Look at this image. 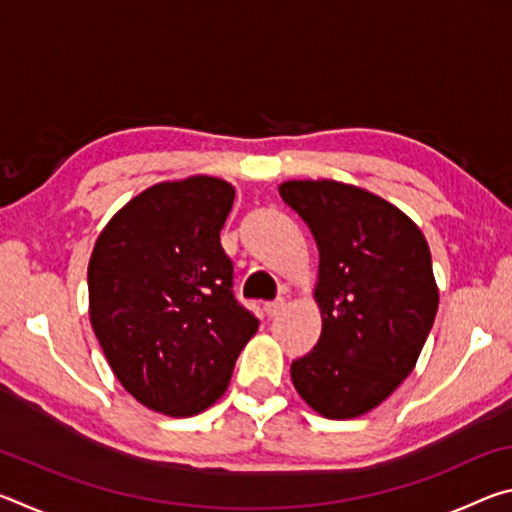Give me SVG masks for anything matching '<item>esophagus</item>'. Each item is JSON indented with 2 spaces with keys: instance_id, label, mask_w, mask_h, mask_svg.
Masks as SVG:
<instances>
[{
  "instance_id": "obj_1",
  "label": "esophagus",
  "mask_w": 512,
  "mask_h": 512,
  "mask_svg": "<svg viewBox=\"0 0 512 512\" xmlns=\"http://www.w3.org/2000/svg\"><path fill=\"white\" fill-rule=\"evenodd\" d=\"M284 307H287V302H284V300L280 298V300L266 302V305H264V311H266V316H268V318H273V316L280 314V311H284Z\"/></svg>"
}]
</instances>
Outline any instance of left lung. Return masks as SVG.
Returning <instances> with one entry per match:
<instances>
[{
  "instance_id": "1",
  "label": "left lung",
  "mask_w": 512,
  "mask_h": 512,
  "mask_svg": "<svg viewBox=\"0 0 512 512\" xmlns=\"http://www.w3.org/2000/svg\"><path fill=\"white\" fill-rule=\"evenodd\" d=\"M280 196L316 239L323 332L291 379L325 418H359L411 375L438 311L427 239L384 198L336 180H289Z\"/></svg>"
}]
</instances>
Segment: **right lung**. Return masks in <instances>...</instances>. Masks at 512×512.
I'll use <instances>...</instances> for the list:
<instances>
[{
	"label": "right lung",
	"instance_id": "1",
	"mask_svg": "<svg viewBox=\"0 0 512 512\" xmlns=\"http://www.w3.org/2000/svg\"><path fill=\"white\" fill-rule=\"evenodd\" d=\"M232 201L235 187L212 176L153 185L112 216L90 257V320L112 372L171 418L219 400L259 327L221 246Z\"/></svg>",
	"mask_w": 512,
	"mask_h": 512
}]
</instances>
